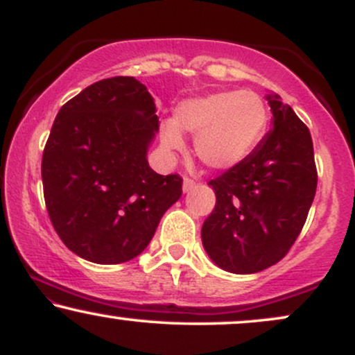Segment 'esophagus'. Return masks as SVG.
<instances>
[{"label": "esophagus", "mask_w": 355, "mask_h": 355, "mask_svg": "<svg viewBox=\"0 0 355 355\" xmlns=\"http://www.w3.org/2000/svg\"><path fill=\"white\" fill-rule=\"evenodd\" d=\"M195 187H197V182L191 180V178H189V177L183 178V191H185V193H189V191L193 190Z\"/></svg>", "instance_id": "obj_1"}]
</instances>
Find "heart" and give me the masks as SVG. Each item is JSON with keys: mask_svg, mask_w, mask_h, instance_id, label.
<instances>
[{"mask_svg": "<svg viewBox=\"0 0 355 355\" xmlns=\"http://www.w3.org/2000/svg\"><path fill=\"white\" fill-rule=\"evenodd\" d=\"M268 110L252 89H223L183 100L175 108V121L162 125V144L180 150V132L195 137V153L207 166L227 170L242 164L266 137Z\"/></svg>", "mask_w": 355, "mask_h": 355, "instance_id": "b5f03b06", "label": "heart"}]
</instances>
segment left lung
Segmentation results:
<instances>
[{"instance_id": "8db88e82", "label": "left lung", "mask_w": 355, "mask_h": 355, "mask_svg": "<svg viewBox=\"0 0 355 355\" xmlns=\"http://www.w3.org/2000/svg\"><path fill=\"white\" fill-rule=\"evenodd\" d=\"M267 100L274 128L242 164L209 182L217 202L203 222V248L232 274H255L282 260L315 197L311 132L277 93Z\"/></svg>"}]
</instances>
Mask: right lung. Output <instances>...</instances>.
I'll return each instance as SVG.
<instances>
[{"label": "right lung", "mask_w": 355, "mask_h": 355, "mask_svg": "<svg viewBox=\"0 0 355 355\" xmlns=\"http://www.w3.org/2000/svg\"><path fill=\"white\" fill-rule=\"evenodd\" d=\"M157 132L155 101L133 76L96 81L60 108L43 152V193L56 234L81 259H135L182 197L180 175H158L146 160Z\"/></svg>", "instance_id": "1"}]
</instances>
